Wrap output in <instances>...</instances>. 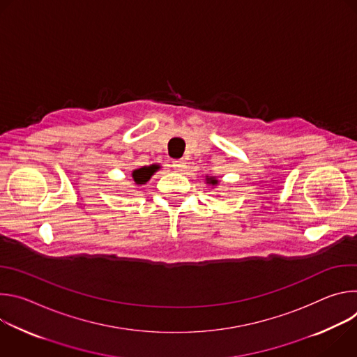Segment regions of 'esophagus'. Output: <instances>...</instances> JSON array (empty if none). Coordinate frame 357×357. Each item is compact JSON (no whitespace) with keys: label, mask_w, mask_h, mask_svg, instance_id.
<instances>
[{"label":"esophagus","mask_w":357,"mask_h":357,"mask_svg":"<svg viewBox=\"0 0 357 357\" xmlns=\"http://www.w3.org/2000/svg\"><path fill=\"white\" fill-rule=\"evenodd\" d=\"M185 160H174L172 161V167L176 169V171H183L185 168Z\"/></svg>","instance_id":"1"}]
</instances>
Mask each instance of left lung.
<instances>
[{"instance_id": "1", "label": "left lung", "mask_w": 357, "mask_h": 357, "mask_svg": "<svg viewBox=\"0 0 357 357\" xmlns=\"http://www.w3.org/2000/svg\"><path fill=\"white\" fill-rule=\"evenodd\" d=\"M216 182H218V181H215V179H211V183H212V185H215Z\"/></svg>"}]
</instances>
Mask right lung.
I'll use <instances>...</instances> for the list:
<instances>
[{
    "label": "right lung",
    "instance_id": "obj_1",
    "mask_svg": "<svg viewBox=\"0 0 357 357\" xmlns=\"http://www.w3.org/2000/svg\"><path fill=\"white\" fill-rule=\"evenodd\" d=\"M155 169H157V167H142V168H139V169H135L134 172H132V178H134V181L138 183V185H142V183H145L149 178H151V175L155 172Z\"/></svg>",
    "mask_w": 357,
    "mask_h": 357
}]
</instances>
